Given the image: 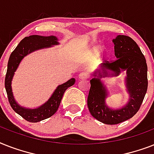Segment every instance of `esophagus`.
<instances>
[{
	"mask_svg": "<svg viewBox=\"0 0 154 154\" xmlns=\"http://www.w3.org/2000/svg\"><path fill=\"white\" fill-rule=\"evenodd\" d=\"M78 77H79V79L81 80H86L87 78H89V74L85 72H82L79 73Z\"/></svg>",
	"mask_w": 154,
	"mask_h": 154,
	"instance_id": "esophagus-1",
	"label": "esophagus"
}]
</instances>
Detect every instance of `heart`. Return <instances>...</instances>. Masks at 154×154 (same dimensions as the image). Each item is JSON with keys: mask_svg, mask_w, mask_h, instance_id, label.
<instances>
[{"mask_svg": "<svg viewBox=\"0 0 154 154\" xmlns=\"http://www.w3.org/2000/svg\"><path fill=\"white\" fill-rule=\"evenodd\" d=\"M94 51H95V53H100V52H101V49H100V48H95V49H94Z\"/></svg>", "mask_w": 154, "mask_h": 154, "instance_id": "obj_1", "label": "heart"}]
</instances>
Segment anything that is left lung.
Segmentation results:
<instances>
[{
	"label": "left lung",
	"instance_id": "left-lung-1",
	"mask_svg": "<svg viewBox=\"0 0 154 154\" xmlns=\"http://www.w3.org/2000/svg\"><path fill=\"white\" fill-rule=\"evenodd\" d=\"M117 60L105 61L101 65V72L90 81V89L87 105L91 115L97 121L107 125L119 124L131 118L141 107L148 88L147 64L137 44L131 37L118 35L112 40ZM107 70L117 75L127 70V87L131 98L125 107L112 110L105 104L107 91L100 78L109 75ZM96 76V73L94 74Z\"/></svg>",
	"mask_w": 154,
	"mask_h": 154
}]
</instances>
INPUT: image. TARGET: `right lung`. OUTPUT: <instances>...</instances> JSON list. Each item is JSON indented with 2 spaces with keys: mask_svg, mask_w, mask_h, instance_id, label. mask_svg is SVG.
Wrapping results in <instances>:
<instances>
[{
  "mask_svg": "<svg viewBox=\"0 0 154 154\" xmlns=\"http://www.w3.org/2000/svg\"><path fill=\"white\" fill-rule=\"evenodd\" d=\"M57 44V38L54 36L43 37V36H38V35H32L21 40L9 57L7 72H6L5 80V86L6 93L8 96V102L10 104L12 109L28 122H38L53 116L58 109L64 93L69 87L74 85L75 79L71 78L64 84L58 85L51 97L48 100L47 102L37 109H25V108L20 107L14 100L12 88H11V82L14 75V72L17 69L20 60H22L25 56L37 49H43L45 47H50Z\"/></svg>",
  "mask_w": 154,
  "mask_h": 154,
  "instance_id": "obj_1",
  "label": "right lung"
}]
</instances>
